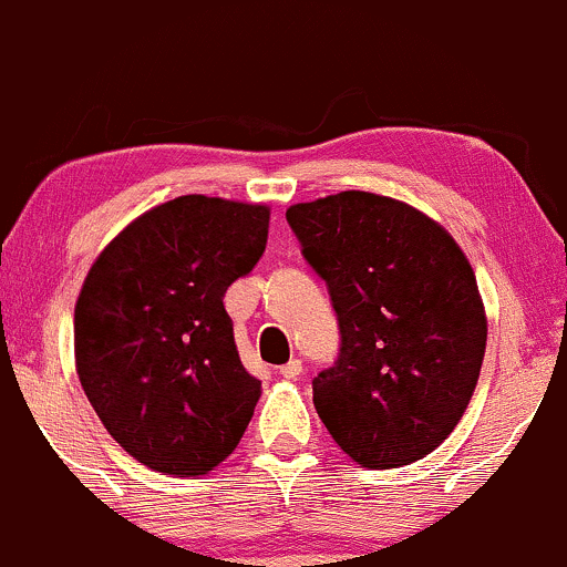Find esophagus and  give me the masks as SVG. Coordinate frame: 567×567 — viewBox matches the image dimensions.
<instances>
[{"instance_id": "34e87169", "label": "esophagus", "mask_w": 567, "mask_h": 567, "mask_svg": "<svg viewBox=\"0 0 567 567\" xmlns=\"http://www.w3.org/2000/svg\"><path fill=\"white\" fill-rule=\"evenodd\" d=\"M281 375L284 379H289V381H297L302 375V362L300 359H291V362H286L284 368H281Z\"/></svg>"}]
</instances>
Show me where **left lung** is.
Listing matches in <instances>:
<instances>
[{"label": "left lung", "instance_id": "8db88e82", "mask_svg": "<svg viewBox=\"0 0 567 567\" xmlns=\"http://www.w3.org/2000/svg\"><path fill=\"white\" fill-rule=\"evenodd\" d=\"M286 221L330 289L334 368L313 405L362 467H403L435 452L476 392L486 310L465 251L435 218L373 192L297 203Z\"/></svg>", "mask_w": 567, "mask_h": 567}]
</instances>
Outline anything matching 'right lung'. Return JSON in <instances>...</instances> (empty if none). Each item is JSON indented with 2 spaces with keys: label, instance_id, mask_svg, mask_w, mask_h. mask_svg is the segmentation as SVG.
Returning <instances> with one entry per match:
<instances>
[{
  "label": "right lung",
  "instance_id": "obj_1",
  "mask_svg": "<svg viewBox=\"0 0 567 567\" xmlns=\"http://www.w3.org/2000/svg\"><path fill=\"white\" fill-rule=\"evenodd\" d=\"M270 208L186 194L102 248L75 302V370L113 441L164 476H205L240 443L261 394L224 291L254 270Z\"/></svg>",
  "mask_w": 567,
  "mask_h": 567
}]
</instances>
